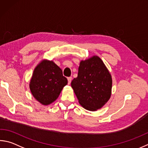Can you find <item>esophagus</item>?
Segmentation results:
<instances>
[{
  "label": "esophagus",
  "instance_id": "1",
  "mask_svg": "<svg viewBox=\"0 0 148 148\" xmlns=\"http://www.w3.org/2000/svg\"><path fill=\"white\" fill-rule=\"evenodd\" d=\"M67 79H68V83H69V85H70V84H71V81H72V77H67Z\"/></svg>",
  "mask_w": 148,
  "mask_h": 148
}]
</instances>
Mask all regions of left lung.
I'll return each instance as SVG.
<instances>
[{
    "instance_id": "left-lung-1",
    "label": "left lung",
    "mask_w": 148,
    "mask_h": 148,
    "mask_svg": "<svg viewBox=\"0 0 148 148\" xmlns=\"http://www.w3.org/2000/svg\"><path fill=\"white\" fill-rule=\"evenodd\" d=\"M112 77L97 56L80 61L77 77L71 87L83 108L90 111L101 109L111 98Z\"/></svg>"
}]
</instances>
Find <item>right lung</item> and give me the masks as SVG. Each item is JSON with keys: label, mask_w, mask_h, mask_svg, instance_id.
Instances as JSON below:
<instances>
[{"label": "right lung", "mask_w": 148, "mask_h": 148, "mask_svg": "<svg viewBox=\"0 0 148 148\" xmlns=\"http://www.w3.org/2000/svg\"><path fill=\"white\" fill-rule=\"evenodd\" d=\"M68 81L53 61L43 60L35 68L29 82V89L40 103L48 106L57 100Z\"/></svg>", "instance_id": "obj_1"}]
</instances>
